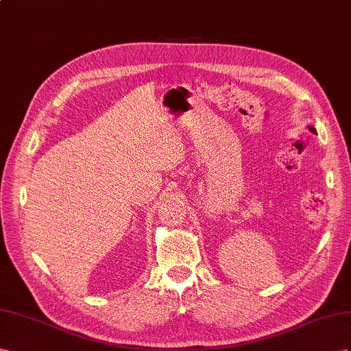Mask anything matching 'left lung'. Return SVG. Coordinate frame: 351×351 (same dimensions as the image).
Instances as JSON below:
<instances>
[{
  "label": "left lung",
  "instance_id": "left-lung-1",
  "mask_svg": "<svg viewBox=\"0 0 351 351\" xmlns=\"http://www.w3.org/2000/svg\"><path fill=\"white\" fill-rule=\"evenodd\" d=\"M308 129H310V131H312L313 134H316V129H315L313 126H308Z\"/></svg>",
  "mask_w": 351,
  "mask_h": 351
}]
</instances>
